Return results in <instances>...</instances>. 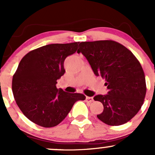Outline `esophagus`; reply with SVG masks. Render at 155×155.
Wrapping results in <instances>:
<instances>
[{"instance_id": "1", "label": "esophagus", "mask_w": 155, "mask_h": 155, "mask_svg": "<svg viewBox=\"0 0 155 155\" xmlns=\"http://www.w3.org/2000/svg\"><path fill=\"white\" fill-rule=\"evenodd\" d=\"M85 101H86V102L91 103V102H93L94 99H93V97H86V98H85Z\"/></svg>"}]
</instances>
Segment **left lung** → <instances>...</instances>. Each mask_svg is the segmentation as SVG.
I'll return each mask as SVG.
<instances>
[{
  "label": "left lung",
  "instance_id": "1",
  "mask_svg": "<svg viewBox=\"0 0 155 155\" xmlns=\"http://www.w3.org/2000/svg\"><path fill=\"white\" fill-rule=\"evenodd\" d=\"M77 52H82L94 74L106 81L108 94L94 97L104 105L97 118L111 126L132 119L141 109L146 94L145 73L138 59L113 40L82 42Z\"/></svg>",
  "mask_w": 155,
  "mask_h": 155
}]
</instances>
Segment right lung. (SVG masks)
Returning a JSON list of instances; mask_svg holds the SVG:
<instances>
[{
	"label": "right lung",
	"mask_w": 155,
	"mask_h": 155,
	"mask_svg": "<svg viewBox=\"0 0 155 155\" xmlns=\"http://www.w3.org/2000/svg\"><path fill=\"white\" fill-rule=\"evenodd\" d=\"M79 42L49 44L29 51L12 76V90L20 110L34 124L52 127L60 124L82 94L68 93L56 87L65 73L64 62L74 54Z\"/></svg>",
	"instance_id": "add662e5"
}]
</instances>
